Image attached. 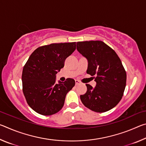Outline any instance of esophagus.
<instances>
[{
  "instance_id": "esophagus-1",
  "label": "esophagus",
  "mask_w": 146,
  "mask_h": 146,
  "mask_svg": "<svg viewBox=\"0 0 146 146\" xmlns=\"http://www.w3.org/2000/svg\"><path fill=\"white\" fill-rule=\"evenodd\" d=\"M80 82L79 80H75V84H76V86H77V85H79V84H80Z\"/></svg>"
}]
</instances>
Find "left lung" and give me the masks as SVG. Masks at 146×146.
Returning <instances> with one entry per match:
<instances>
[{"label":"left lung","mask_w":146,"mask_h":146,"mask_svg":"<svg viewBox=\"0 0 146 146\" xmlns=\"http://www.w3.org/2000/svg\"><path fill=\"white\" fill-rule=\"evenodd\" d=\"M76 49L87 58V73L95 76L97 84H90L80 95L84 105L97 113L108 111L122 99L126 85V72L120 58L112 48L102 41L78 42Z\"/></svg>","instance_id":"8db88e82"}]
</instances>
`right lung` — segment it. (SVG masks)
I'll use <instances>...</instances> for the list:
<instances>
[{
  "instance_id": "obj_1",
  "label": "right lung",
  "mask_w": 146,
  "mask_h": 146,
  "mask_svg": "<svg viewBox=\"0 0 146 146\" xmlns=\"http://www.w3.org/2000/svg\"><path fill=\"white\" fill-rule=\"evenodd\" d=\"M76 49V42L51 44L36 49L24 66L23 91L28 104L39 114L58 112L75 84L73 78L56 83V75Z\"/></svg>"
}]
</instances>
